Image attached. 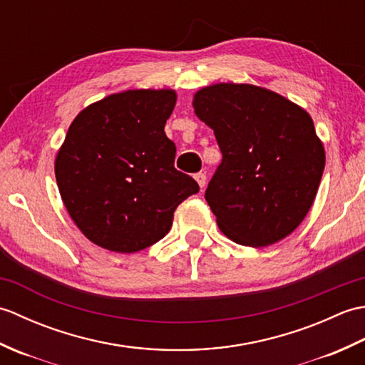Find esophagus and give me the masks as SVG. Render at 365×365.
<instances>
[{"mask_svg":"<svg viewBox=\"0 0 365 365\" xmlns=\"http://www.w3.org/2000/svg\"><path fill=\"white\" fill-rule=\"evenodd\" d=\"M195 178H196V182L199 183L200 188H204L205 185H207V175H205V173H197L195 175Z\"/></svg>","mask_w":365,"mask_h":365,"instance_id":"esophagus-1","label":"esophagus"}]
</instances>
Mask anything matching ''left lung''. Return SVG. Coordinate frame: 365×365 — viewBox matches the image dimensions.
Returning <instances> with one entry per match:
<instances>
[{"label":"left lung","instance_id":"left-lung-1","mask_svg":"<svg viewBox=\"0 0 365 365\" xmlns=\"http://www.w3.org/2000/svg\"><path fill=\"white\" fill-rule=\"evenodd\" d=\"M192 106L222 153L205 191L222 234L252 247L290 235L314 204L327 160L311 115L273 91L235 83L197 91Z\"/></svg>","mask_w":365,"mask_h":365}]
</instances>
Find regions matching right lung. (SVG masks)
I'll return each instance as SVG.
<instances>
[{"instance_id":"1","label":"right lung","mask_w":365,"mask_h":365,"mask_svg":"<svg viewBox=\"0 0 365 365\" xmlns=\"http://www.w3.org/2000/svg\"><path fill=\"white\" fill-rule=\"evenodd\" d=\"M173 89H136L89 105L68 127L54 161L68 215L92 243L130 254L165 237L174 212L199 191L174 168L165 133Z\"/></svg>"}]
</instances>
